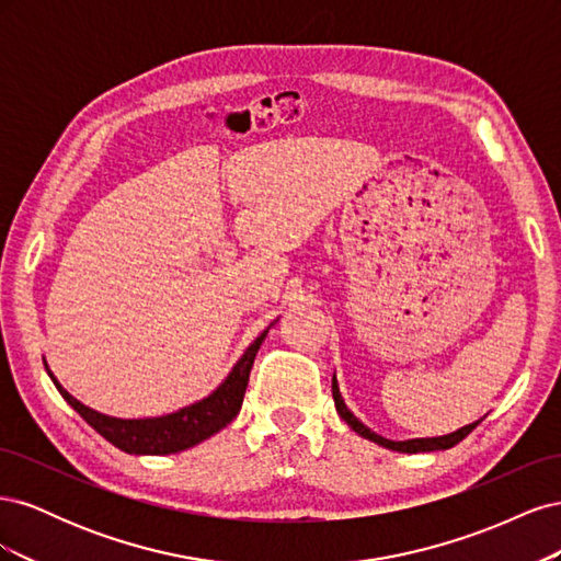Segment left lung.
<instances>
[{
    "mask_svg": "<svg viewBox=\"0 0 561 561\" xmlns=\"http://www.w3.org/2000/svg\"><path fill=\"white\" fill-rule=\"evenodd\" d=\"M332 398H334V407H336L339 416H342L355 433L363 435L365 439H371V443H377V445H381V447H386V449L402 451V454H419V451L449 449V447H454V445L461 443V439H463V437H466V435H468V433H470V431L480 423V421L468 423V426L458 428V431H454V433H449V435H443V437H416V439H404V443H396V439H386V437L377 435L375 431H369L363 421H358V419L353 416V412H351L348 407H346V402H344L342 393H339L336 377H332Z\"/></svg>",
    "mask_w": 561,
    "mask_h": 561,
    "instance_id": "1",
    "label": "left lung"
}]
</instances>
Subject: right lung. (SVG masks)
<instances>
[{
	"mask_svg": "<svg viewBox=\"0 0 561 561\" xmlns=\"http://www.w3.org/2000/svg\"><path fill=\"white\" fill-rule=\"evenodd\" d=\"M271 325H274V322H271ZM268 328L245 348L241 360L236 363L233 369L229 371V377L219 383L208 398H203L190 407H182V410H178L173 414H165V416L116 419V416L100 414L67 393V390L54 377V371H48V377L56 383L58 393L67 400V404L75 407L79 416L114 447H118L126 454H135V456L178 454V451L190 449V447L203 443V439H208L210 435L219 433L227 426V423H231L236 419V414L241 412L254 355H257Z\"/></svg>",
	"mask_w": 561,
	"mask_h": 561,
	"instance_id": "obj_1",
	"label": "right lung"
}]
</instances>
